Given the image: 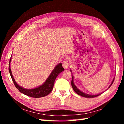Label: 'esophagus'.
I'll use <instances>...</instances> for the list:
<instances>
[{
  "label": "esophagus",
  "mask_w": 124,
  "mask_h": 124,
  "mask_svg": "<svg viewBox=\"0 0 124 124\" xmlns=\"http://www.w3.org/2000/svg\"><path fill=\"white\" fill-rule=\"evenodd\" d=\"M62 66L64 69L68 68L69 67V66H70V63H69L68 61L67 60L63 61V62L62 63Z\"/></svg>",
  "instance_id": "obj_1"
}]
</instances>
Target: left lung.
<instances>
[{
	"instance_id": "1",
	"label": "left lung",
	"mask_w": 124,
	"mask_h": 124,
	"mask_svg": "<svg viewBox=\"0 0 124 124\" xmlns=\"http://www.w3.org/2000/svg\"><path fill=\"white\" fill-rule=\"evenodd\" d=\"M70 72L72 73V70H70ZM72 75V82H71V84H72V87H73V90H74V91L75 92H76V93L78 94V95H80V96H82V97H84L92 98V97H97V96H99V95H101V94L103 93V92H101V93L97 94V95H89V94H87V93H85V92L81 91L80 90H79V89H78V87L76 86L75 85L74 83V76H73V75ZM114 78L113 79V81H112V83H111V84H110V85L108 87V89L111 86V85H112V84H113V81H114Z\"/></svg>"
}]
</instances>
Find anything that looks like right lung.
Here are the masks:
<instances>
[{
    "instance_id": "obj_1",
    "label": "right lung",
    "mask_w": 124,
    "mask_h": 124,
    "mask_svg": "<svg viewBox=\"0 0 124 124\" xmlns=\"http://www.w3.org/2000/svg\"><path fill=\"white\" fill-rule=\"evenodd\" d=\"M11 61V57L10 59L9 70L14 85H15L16 87L19 90V91L21 92L22 93L31 97L40 98L42 97H44V96L49 95L50 92H51L52 89H53L54 83L56 80V77H57V75L59 74L61 72H63V71H64V68H63L62 63H60L57 64V66L54 67V68L52 70L51 73H50L49 77L47 78V79L46 80L45 82L43 84L39 86H38L37 87L33 88V89H25V88L21 86L18 85V84L16 83L15 80L13 75L12 74L11 67H10Z\"/></svg>"
}]
</instances>
